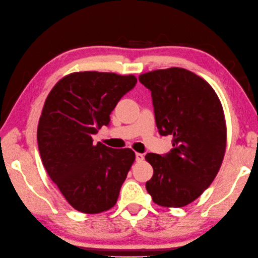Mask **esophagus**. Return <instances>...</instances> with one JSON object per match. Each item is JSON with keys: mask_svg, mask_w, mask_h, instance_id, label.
<instances>
[{"mask_svg": "<svg viewBox=\"0 0 258 258\" xmlns=\"http://www.w3.org/2000/svg\"><path fill=\"white\" fill-rule=\"evenodd\" d=\"M143 160H144V154L136 153V161H137V162H142Z\"/></svg>", "mask_w": 258, "mask_h": 258, "instance_id": "34e87169", "label": "esophagus"}]
</instances>
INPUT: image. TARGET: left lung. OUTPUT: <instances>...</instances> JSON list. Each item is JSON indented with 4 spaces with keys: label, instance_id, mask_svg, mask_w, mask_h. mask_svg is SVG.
I'll return each mask as SVG.
<instances>
[{
    "label": "left lung",
    "instance_id": "1",
    "mask_svg": "<svg viewBox=\"0 0 258 258\" xmlns=\"http://www.w3.org/2000/svg\"><path fill=\"white\" fill-rule=\"evenodd\" d=\"M139 81L151 90L160 135L172 136L174 146L166 155H145L153 167L146 189L159 206H187L209 187L224 159L222 103L208 82L179 67L147 72Z\"/></svg>",
    "mask_w": 258,
    "mask_h": 258
}]
</instances>
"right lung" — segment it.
Listing matches in <instances>:
<instances>
[{
	"label": "right lung",
	"mask_w": 258,
	"mask_h": 258,
	"mask_svg": "<svg viewBox=\"0 0 258 258\" xmlns=\"http://www.w3.org/2000/svg\"><path fill=\"white\" fill-rule=\"evenodd\" d=\"M135 75L75 72L54 84L37 125L46 172L67 202L84 214L115 206L135 161L130 149H111L92 135L109 123L117 101L136 86Z\"/></svg>",
	"instance_id": "obj_1"
}]
</instances>
